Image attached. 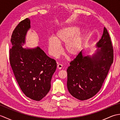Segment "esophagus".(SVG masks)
Here are the masks:
<instances>
[{
  "label": "esophagus",
  "mask_w": 120,
  "mask_h": 120,
  "mask_svg": "<svg viewBox=\"0 0 120 120\" xmlns=\"http://www.w3.org/2000/svg\"><path fill=\"white\" fill-rule=\"evenodd\" d=\"M57 67V68L58 70H60L62 68V65L61 64H58Z\"/></svg>",
  "instance_id": "obj_1"
}]
</instances>
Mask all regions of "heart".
Segmentation results:
<instances>
[{"instance_id": "heart-1", "label": "heart", "mask_w": 120, "mask_h": 120, "mask_svg": "<svg viewBox=\"0 0 120 120\" xmlns=\"http://www.w3.org/2000/svg\"><path fill=\"white\" fill-rule=\"evenodd\" d=\"M76 26H68L59 29L55 37L47 39L48 51L53 57L57 58L61 53L60 45H64V52L70 57L77 56L82 49L83 39Z\"/></svg>"}]
</instances>
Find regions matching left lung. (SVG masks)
I'll return each instance as SVG.
<instances>
[{
    "label": "left lung",
    "mask_w": 120,
    "mask_h": 120,
    "mask_svg": "<svg viewBox=\"0 0 120 120\" xmlns=\"http://www.w3.org/2000/svg\"><path fill=\"white\" fill-rule=\"evenodd\" d=\"M96 46L101 48L92 57L83 56L81 51L67 69L68 89L79 100L92 98L100 90L113 63V46L105 27Z\"/></svg>",
    "instance_id": "obj_1"
}]
</instances>
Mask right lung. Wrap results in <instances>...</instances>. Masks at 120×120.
Masks as SVG:
<instances>
[{
	"label": "right lung",
	"mask_w": 120,
	"mask_h": 120,
	"mask_svg": "<svg viewBox=\"0 0 120 120\" xmlns=\"http://www.w3.org/2000/svg\"><path fill=\"white\" fill-rule=\"evenodd\" d=\"M30 28L29 19L22 20L13 31L9 50L10 62L15 77L25 95L39 101L49 91L51 79L57 65L56 61L39 47L25 49L22 45Z\"/></svg>",
	"instance_id": "1"
}]
</instances>
